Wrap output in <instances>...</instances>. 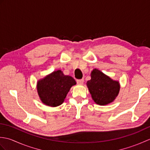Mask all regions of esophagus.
I'll list each match as a JSON object with an SVG mask.
<instances>
[{
	"label": "esophagus",
	"instance_id": "esophagus-1",
	"mask_svg": "<svg viewBox=\"0 0 150 150\" xmlns=\"http://www.w3.org/2000/svg\"><path fill=\"white\" fill-rule=\"evenodd\" d=\"M77 83L79 85H82L84 83V79H79V80H77Z\"/></svg>",
	"mask_w": 150,
	"mask_h": 150
}]
</instances>
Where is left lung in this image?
I'll return each mask as SVG.
<instances>
[{
	"mask_svg": "<svg viewBox=\"0 0 150 150\" xmlns=\"http://www.w3.org/2000/svg\"><path fill=\"white\" fill-rule=\"evenodd\" d=\"M92 99L96 104L104 106L115 100L120 86L118 81L113 80L98 69L91 72V79L86 82Z\"/></svg>",
	"mask_w": 150,
	"mask_h": 150,
	"instance_id": "1",
	"label": "left lung"
}]
</instances>
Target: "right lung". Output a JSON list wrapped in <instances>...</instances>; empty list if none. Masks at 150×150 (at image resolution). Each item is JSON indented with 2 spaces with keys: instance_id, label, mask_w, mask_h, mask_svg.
I'll return each mask as SVG.
<instances>
[{
  "instance_id": "add662e5",
  "label": "right lung",
  "mask_w": 150,
  "mask_h": 150,
  "mask_svg": "<svg viewBox=\"0 0 150 150\" xmlns=\"http://www.w3.org/2000/svg\"><path fill=\"white\" fill-rule=\"evenodd\" d=\"M76 84L75 79L65 75L61 70H57L37 82V93L41 102L46 106L57 107L65 100L73 86Z\"/></svg>"
}]
</instances>
